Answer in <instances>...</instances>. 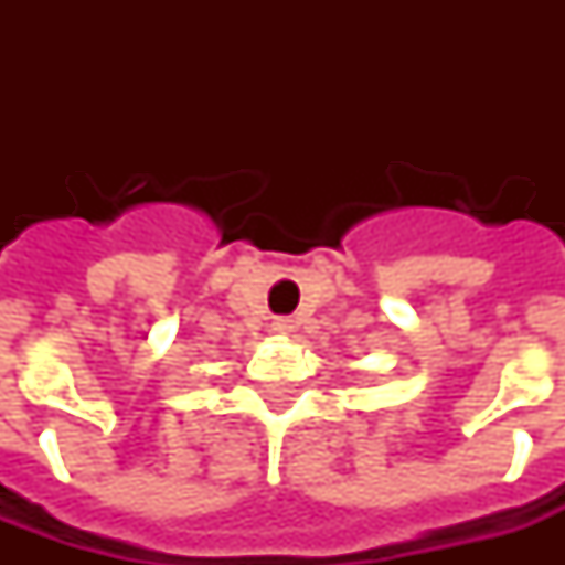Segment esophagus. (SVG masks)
I'll use <instances>...</instances> for the list:
<instances>
[{"label":"esophagus","mask_w":565,"mask_h":565,"mask_svg":"<svg viewBox=\"0 0 565 565\" xmlns=\"http://www.w3.org/2000/svg\"><path fill=\"white\" fill-rule=\"evenodd\" d=\"M292 328H296V326H292V319H290V317H278V319H275V322H273V331H275V334H290Z\"/></svg>","instance_id":"1"}]
</instances>
